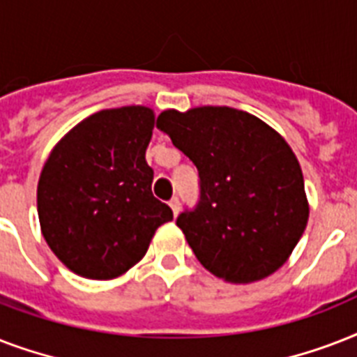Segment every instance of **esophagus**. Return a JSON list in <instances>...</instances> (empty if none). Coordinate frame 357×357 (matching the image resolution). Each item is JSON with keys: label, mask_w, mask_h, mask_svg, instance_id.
<instances>
[{"label": "esophagus", "mask_w": 357, "mask_h": 357, "mask_svg": "<svg viewBox=\"0 0 357 357\" xmlns=\"http://www.w3.org/2000/svg\"><path fill=\"white\" fill-rule=\"evenodd\" d=\"M168 206L172 207L174 215H178V213H179V198H178V196H174L172 200L168 202Z\"/></svg>", "instance_id": "34e87169"}]
</instances>
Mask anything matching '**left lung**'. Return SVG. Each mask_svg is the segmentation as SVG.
I'll list each match as a JSON object with an SVG mask.
<instances>
[{
  "mask_svg": "<svg viewBox=\"0 0 357 357\" xmlns=\"http://www.w3.org/2000/svg\"><path fill=\"white\" fill-rule=\"evenodd\" d=\"M157 129L198 168V202L176 224L202 265L234 283L276 272L310 217L304 176L287 142L231 107L162 111Z\"/></svg>",
  "mask_w": 357,
  "mask_h": 357,
  "instance_id": "8db88e82",
  "label": "left lung"
}]
</instances>
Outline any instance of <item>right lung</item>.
<instances>
[{
	"label": "right lung",
	"instance_id": "add662e5",
	"mask_svg": "<svg viewBox=\"0 0 357 357\" xmlns=\"http://www.w3.org/2000/svg\"><path fill=\"white\" fill-rule=\"evenodd\" d=\"M148 107L107 109L77 123L47 157L36 190L42 235L70 271L111 280L144 257L172 209L151 195Z\"/></svg>",
	"mask_w": 357,
	"mask_h": 357
}]
</instances>
